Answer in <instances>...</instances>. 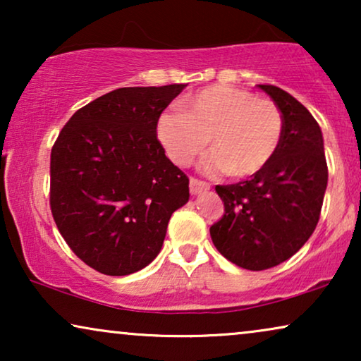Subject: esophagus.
Segmentation results:
<instances>
[{
  "instance_id": "obj_1",
  "label": "esophagus",
  "mask_w": 361,
  "mask_h": 361,
  "mask_svg": "<svg viewBox=\"0 0 361 361\" xmlns=\"http://www.w3.org/2000/svg\"><path fill=\"white\" fill-rule=\"evenodd\" d=\"M189 187H190V194L192 195H197V194H200V192L210 189V185L207 184V182L199 180V179H194V177H190Z\"/></svg>"
}]
</instances>
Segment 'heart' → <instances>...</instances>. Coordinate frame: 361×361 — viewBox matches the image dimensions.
<instances>
[{"label": "heart", "mask_w": 361, "mask_h": 361, "mask_svg": "<svg viewBox=\"0 0 361 361\" xmlns=\"http://www.w3.org/2000/svg\"><path fill=\"white\" fill-rule=\"evenodd\" d=\"M180 106L182 111L162 113L157 121L161 145L180 167L190 166L210 141L214 149L204 157L202 169L250 177L268 166L283 140L279 108L243 88H202L184 98Z\"/></svg>", "instance_id": "1"}]
</instances>
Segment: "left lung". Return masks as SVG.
I'll return each mask as SVG.
<instances>
[{
    "label": "left lung",
    "mask_w": 361,
    "mask_h": 361,
    "mask_svg": "<svg viewBox=\"0 0 361 361\" xmlns=\"http://www.w3.org/2000/svg\"><path fill=\"white\" fill-rule=\"evenodd\" d=\"M258 87L283 113V140L250 179L215 187L225 214L210 226L215 248L250 271L273 268L302 248L317 226L329 180L319 123L283 88Z\"/></svg>",
    "instance_id": "8db88e82"
}]
</instances>
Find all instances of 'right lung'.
I'll return each instance as SVG.
<instances>
[{
    "label": "right lung",
    "mask_w": 361,
    "mask_h": 361,
    "mask_svg": "<svg viewBox=\"0 0 361 361\" xmlns=\"http://www.w3.org/2000/svg\"><path fill=\"white\" fill-rule=\"evenodd\" d=\"M116 88L73 113L51 152V210L71 250L108 276L146 268L189 179L157 141L161 113L184 90Z\"/></svg>",
    "instance_id": "add662e5"
}]
</instances>
